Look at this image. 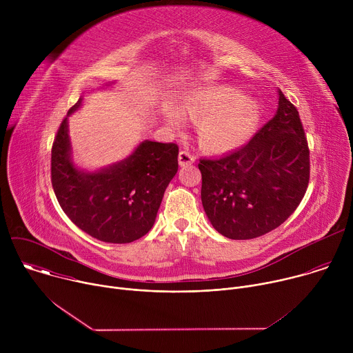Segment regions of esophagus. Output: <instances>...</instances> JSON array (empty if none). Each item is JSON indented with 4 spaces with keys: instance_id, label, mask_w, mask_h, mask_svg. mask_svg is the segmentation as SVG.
Wrapping results in <instances>:
<instances>
[{
    "instance_id": "obj_1",
    "label": "esophagus",
    "mask_w": 353,
    "mask_h": 353,
    "mask_svg": "<svg viewBox=\"0 0 353 353\" xmlns=\"http://www.w3.org/2000/svg\"><path fill=\"white\" fill-rule=\"evenodd\" d=\"M194 161H195V158L188 152V150H180V154H179V163H180V166L191 165Z\"/></svg>"
}]
</instances>
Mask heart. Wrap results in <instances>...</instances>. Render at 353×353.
Returning a JSON list of instances; mask_svg holds the SVG:
<instances>
[{
	"mask_svg": "<svg viewBox=\"0 0 353 353\" xmlns=\"http://www.w3.org/2000/svg\"><path fill=\"white\" fill-rule=\"evenodd\" d=\"M169 110L166 124L181 131L184 117L196 121V138L208 152H230L243 146L256 132L261 110L254 99L243 97L237 88L210 86L187 93L179 106Z\"/></svg>",
	"mask_w": 353,
	"mask_h": 353,
	"instance_id": "heart-1",
	"label": "heart"
}]
</instances>
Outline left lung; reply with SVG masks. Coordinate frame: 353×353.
I'll use <instances>...</instances> for the list:
<instances>
[{
  "label": "left lung",
  "mask_w": 353,
  "mask_h": 353,
  "mask_svg": "<svg viewBox=\"0 0 353 353\" xmlns=\"http://www.w3.org/2000/svg\"><path fill=\"white\" fill-rule=\"evenodd\" d=\"M275 116L234 152L201 159V201L225 237L247 240L282 225L299 207L310 177V152L299 112L278 90Z\"/></svg>",
  "instance_id": "1"
}]
</instances>
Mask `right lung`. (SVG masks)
I'll list each match as a JSON object with an SVG mask.
<instances>
[{
  "mask_svg": "<svg viewBox=\"0 0 353 353\" xmlns=\"http://www.w3.org/2000/svg\"><path fill=\"white\" fill-rule=\"evenodd\" d=\"M68 110L52 148V184L65 215L85 233L106 243H131L152 229L162 198L179 169V146L142 141L124 161L94 172L72 161Z\"/></svg>",
  "mask_w": 353,
  "mask_h": 353,
  "instance_id": "1",
  "label": "right lung"
}]
</instances>
